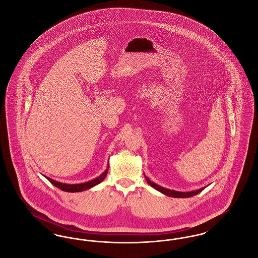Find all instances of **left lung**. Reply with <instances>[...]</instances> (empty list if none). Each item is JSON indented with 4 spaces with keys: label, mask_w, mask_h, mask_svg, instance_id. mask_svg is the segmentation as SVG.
Returning <instances> with one entry per match:
<instances>
[{
    "label": "left lung",
    "mask_w": 258,
    "mask_h": 258,
    "mask_svg": "<svg viewBox=\"0 0 258 258\" xmlns=\"http://www.w3.org/2000/svg\"><path fill=\"white\" fill-rule=\"evenodd\" d=\"M145 179L148 182V184H150L152 187H154L155 189L159 190L161 194L170 197H177V198H187V197H194L197 196L199 192H201L205 187H201L197 190H194V191H186V192H183V191H177V190H172V189H168V188H164L162 186H160L159 184H155L154 182H152L148 177L145 176Z\"/></svg>",
    "instance_id": "8db88e82"
}]
</instances>
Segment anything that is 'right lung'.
Listing matches in <instances>:
<instances>
[{
    "label": "right lung",
    "instance_id": "obj_1",
    "mask_svg": "<svg viewBox=\"0 0 258 258\" xmlns=\"http://www.w3.org/2000/svg\"><path fill=\"white\" fill-rule=\"evenodd\" d=\"M108 168H109V165H107V168L105 169V171L103 172L100 176H98V178H96V179H94V180H91V181L86 182V183H82V184H63V183L57 182V181H55V180H53V179H50L48 177H45V178H47V180L49 181L51 184H54L55 186H57L58 188H60V189L63 190V191H68V192H78V191H83V190L89 189V188H91V187L97 185V184H99V183H101V182L105 179V177H106V175H107Z\"/></svg>",
    "mask_w": 258,
    "mask_h": 258
}]
</instances>
